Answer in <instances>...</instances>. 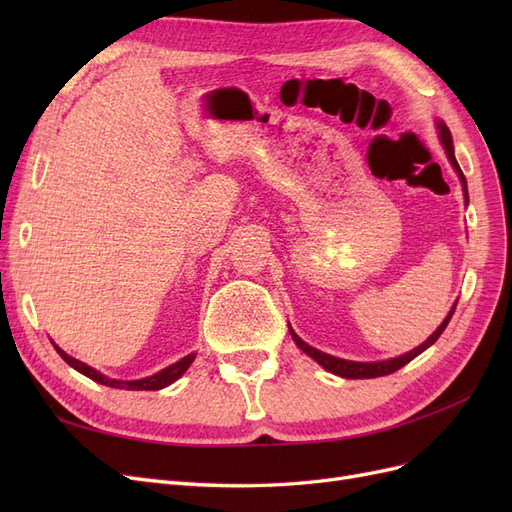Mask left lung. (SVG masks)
<instances>
[{
  "label": "left lung",
  "mask_w": 512,
  "mask_h": 512,
  "mask_svg": "<svg viewBox=\"0 0 512 512\" xmlns=\"http://www.w3.org/2000/svg\"><path fill=\"white\" fill-rule=\"evenodd\" d=\"M438 132H440V141H442V147H444L446 156H448V162H451L453 168L457 170L459 181H461V185H463V194H466V203H468V183H466V177H463L461 168H459V164H457V160H455V149H453L451 130H448L442 121H438ZM453 314H455V305H453L451 312H448V316L444 318V322L440 324V327H438L436 331H433L418 348H414V350H410V352H406V354H401V356H395V359L376 361V363H359V361L337 359V356H331V354H327V352H320V350H316V348H312V346H307V344L303 342V339H301L297 333H294L292 329H290V335H292V339H294V344H297L307 356H312V359H314L318 365H322L324 369L331 371V374H335V376L352 378V380H359V378H380V376L393 374V371H397V369L404 367L406 363H410V361L414 359V356H418L423 350H427L431 344H436L438 337H440L442 331L446 329L448 320L453 318Z\"/></svg>",
  "instance_id": "left-lung-1"
}]
</instances>
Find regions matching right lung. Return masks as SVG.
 <instances>
[{
	"instance_id": "right-lung-1",
	"label": "right lung",
	"mask_w": 512,
	"mask_h": 512,
	"mask_svg": "<svg viewBox=\"0 0 512 512\" xmlns=\"http://www.w3.org/2000/svg\"><path fill=\"white\" fill-rule=\"evenodd\" d=\"M55 350L59 352L61 359H64V361H66L70 367H74L76 371H81L83 376L91 378L94 382H100V384H104V386H113V389H126V391H160V389H164V386L173 384L177 378H181V376L185 374V369H188V367L192 365V361L196 359V354L192 352V354H188V356H183L181 361H177V363H173V365H168L166 369L158 371V374H153V376H149V378H143V380H111V378L102 376L100 371H96L94 367H89V365H85V363H81V361L72 359V356H68L59 346H55Z\"/></svg>"
}]
</instances>
